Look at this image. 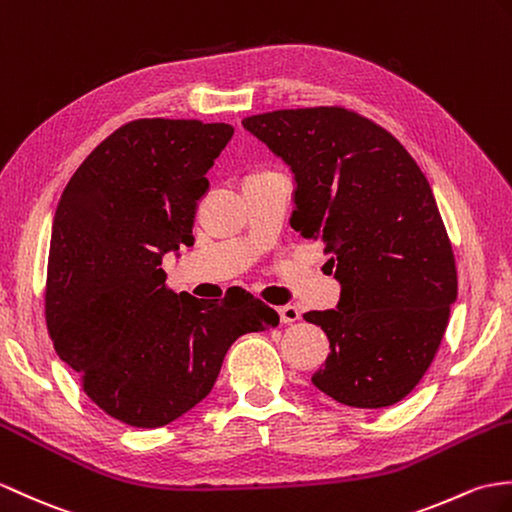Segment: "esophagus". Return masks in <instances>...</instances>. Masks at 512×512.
Here are the masks:
<instances>
[{
	"mask_svg": "<svg viewBox=\"0 0 512 512\" xmlns=\"http://www.w3.org/2000/svg\"><path fill=\"white\" fill-rule=\"evenodd\" d=\"M279 316H281L283 325H290V323H296V320L301 318V312L296 310L294 305H283V307H279Z\"/></svg>",
	"mask_w": 512,
	"mask_h": 512,
	"instance_id": "1",
	"label": "esophagus"
}]
</instances>
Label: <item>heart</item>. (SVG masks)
Here are the masks:
<instances>
[{
    "label": "heart",
    "mask_w": 512,
    "mask_h": 512,
    "mask_svg": "<svg viewBox=\"0 0 512 512\" xmlns=\"http://www.w3.org/2000/svg\"><path fill=\"white\" fill-rule=\"evenodd\" d=\"M264 174H270L268 170H257V172H251L246 178H253V176H264Z\"/></svg>",
    "instance_id": "1"
}]
</instances>
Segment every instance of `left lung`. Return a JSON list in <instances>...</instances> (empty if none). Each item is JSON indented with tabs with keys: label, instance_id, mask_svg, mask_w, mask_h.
Returning <instances> with one entry per match:
<instances>
[{
	"label": "left lung",
	"instance_id": "1",
	"mask_svg": "<svg viewBox=\"0 0 512 512\" xmlns=\"http://www.w3.org/2000/svg\"><path fill=\"white\" fill-rule=\"evenodd\" d=\"M290 165L292 229L320 240L342 285L307 312L329 338L312 382L353 408H386L421 382L458 294L456 259L425 174L386 128L344 106L244 117Z\"/></svg>",
	"mask_w": 512,
	"mask_h": 512
}]
</instances>
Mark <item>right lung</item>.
Masks as SVG:
<instances>
[{
  "label": "right lung",
  "instance_id": "1",
  "mask_svg": "<svg viewBox=\"0 0 512 512\" xmlns=\"http://www.w3.org/2000/svg\"><path fill=\"white\" fill-rule=\"evenodd\" d=\"M229 124L144 117L80 163L58 200L45 281V323L95 406L133 427L183 417L216 384L231 344L279 325L251 292L222 301L176 296L163 255L192 246L205 174Z\"/></svg>",
  "mask_w": 512,
  "mask_h": 512
}]
</instances>
